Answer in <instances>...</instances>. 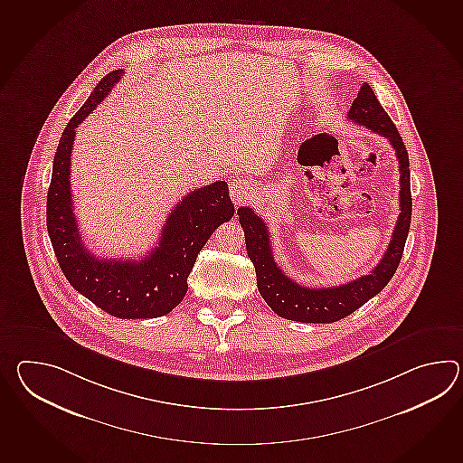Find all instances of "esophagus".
Returning <instances> with one entry per match:
<instances>
[{
    "label": "esophagus",
    "mask_w": 463,
    "mask_h": 463,
    "mask_svg": "<svg viewBox=\"0 0 463 463\" xmlns=\"http://www.w3.org/2000/svg\"><path fill=\"white\" fill-rule=\"evenodd\" d=\"M229 187H231V189H229L231 199L236 203L237 206L247 203L249 197L252 195V184H250V181H247V179L241 177V175L234 177V179L231 181Z\"/></svg>",
    "instance_id": "1"
}]
</instances>
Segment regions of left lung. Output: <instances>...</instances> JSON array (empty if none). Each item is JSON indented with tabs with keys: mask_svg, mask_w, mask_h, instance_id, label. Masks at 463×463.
Returning <instances> with one entry per match:
<instances>
[{
	"mask_svg": "<svg viewBox=\"0 0 463 463\" xmlns=\"http://www.w3.org/2000/svg\"><path fill=\"white\" fill-rule=\"evenodd\" d=\"M347 118L387 137L395 149L401 169V214L393 229L391 244L381 262L369 274L335 288H314L298 286L282 272L272 256L266 222L250 207H239V222L246 236L247 256L256 268L259 292L269 307L284 319L312 324H330L344 319L369 298L377 296L389 284L401 264L411 219V163L407 147L367 82L362 84Z\"/></svg>",
	"mask_w": 463,
	"mask_h": 463,
	"instance_id": "8db88e82",
	"label": "left lung"
}]
</instances>
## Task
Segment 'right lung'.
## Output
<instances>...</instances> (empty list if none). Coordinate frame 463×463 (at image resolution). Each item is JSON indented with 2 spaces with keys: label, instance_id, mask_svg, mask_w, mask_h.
<instances>
[{
  "label": "right lung",
  "instance_id": "add662e5",
  "mask_svg": "<svg viewBox=\"0 0 463 463\" xmlns=\"http://www.w3.org/2000/svg\"><path fill=\"white\" fill-rule=\"evenodd\" d=\"M106 74L64 128L52 161L46 226L62 274L84 298L118 319H155L169 314L187 292V278L199 250L217 227L234 216L226 181L184 195L167 216L159 244L141 259H101L88 250L72 211L71 151L76 128L121 80Z\"/></svg>",
  "mask_w": 463,
  "mask_h": 463
}]
</instances>
